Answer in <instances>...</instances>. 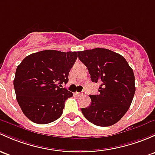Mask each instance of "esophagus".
I'll list each match as a JSON object with an SVG mask.
<instances>
[{
  "instance_id": "1",
  "label": "esophagus",
  "mask_w": 155,
  "mask_h": 155,
  "mask_svg": "<svg viewBox=\"0 0 155 155\" xmlns=\"http://www.w3.org/2000/svg\"><path fill=\"white\" fill-rule=\"evenodd\" d=\"M75 94H76V96H78V97H82V96H84L86 94V92L84 91H82V92H80V93H77V92H76L75 93Z\"/></svg>"
}]
</instances>
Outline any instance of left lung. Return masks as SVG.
I'll return each instance as SVG.
<instances>
[{"instance_id":"1","label":"left lung","mask_w":155,"mask_h":155,"mask_svg":"<svg viewBox=\"0 0 155 155\" xmlns=\"http://www.w3.org/2000/svg\"><path fill=\"white\" fill-rule=\"evenodd\" d=\"M93 82H99V94L90 95L91 104L82 108L93 124L107 127L117 123L126 113L135 93L133 70L121 55L104 48L79 51Z\"/></svg>"}]
</instances>
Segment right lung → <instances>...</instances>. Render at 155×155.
I'll use <instances>...</instances> for the list:
<instances>
[{"label": "right lung", "instance_id": "add662e5", "mask_svg": "<svg viewBox=\"0 0 155 155\" xmlns=\"http://www.w3.org/2000/svg\"><path fill=\"white\" fill-rule=\"evenodd\" d=\"M78 55L76 52L43 50L29 55L16 69L14 88L23 113L37 124H48L61 116L73 93L61 88Z\"/></svg>", "mask_w": 155, "mask_h": 155}]
</instances>
